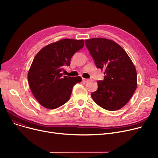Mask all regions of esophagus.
<instances>
[{"instance_id": "obj_1", "label": "esophagus", "mask_w": 158, "mask_h": 158, "mask_svg": "<svg viewBox=\"0 0 158 158\" xmlns=\"http://www.w3.org/2000/svg\"><path fill=\"white\" fill-rule=\"evenodd\" d=\"M82 81L85 82H87V81H88V79H85V78H82Z\"/></svg>"}]
</instances>
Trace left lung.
<instances>
[{
	"instance_id": "left-lung-1",
	"label": "left lung",
	"mask_w": 158,
	"mask_h": 158,
	"mask_svg": "<svg viewBox=\"0 0 158 158\" xmlns=\"http://www.w3.org/2000/svg\"><path fill=\"white\" fill-rule=\"evenodd\" d=\"M97 68L104 70V79L91 95L94 102L108 111L118 110L131 99L137 87L135 66L122 47L106 38L85 40Z\"/></svg>"
}]
</instances>
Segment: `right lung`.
I'll use <instances>...</instances> for the list:
<instances>
[{
    "label": "right lung",
    "mask_w": 158,
    "mask_h": 158,
    "mask_svg": "<svg viewBox=\"0 0 158 158\" xmlns=\"http://www.w3.org/2000/svg\"><path fill=\"white\" fill-rule=\"evenodd\" d=\"M84 45L83 40L63 39L45 46L36 55L27 79L33 95L41 106L52 110L69 100L73 86L82 78L63 76L62 71Z\"/></svg>",
    "instance_id": "add662e5"
}]
</instances>
